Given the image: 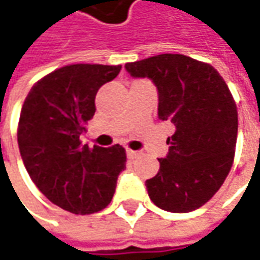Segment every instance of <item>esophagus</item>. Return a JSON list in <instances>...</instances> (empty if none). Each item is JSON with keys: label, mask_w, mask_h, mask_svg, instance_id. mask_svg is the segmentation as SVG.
Wrapping results in <instances>:
<instances>
[{"label": "esophagus", "mask_w": 260, "mask_h": 260, "mask_svg": "<svg viewBox=\"0 0 260 260\" xmlns=\"http://www.w3.org/2000/svg\"><path fill=\"white\" fill-rule=\"evenodd\" d=\"M126 156H128V159H135V157L138 156V151L128 148V150H126Z\"/></svg>", "instance_id": "esophagus-1"}]
</instances>
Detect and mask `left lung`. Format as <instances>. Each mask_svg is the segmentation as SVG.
Instances as JSON below:
<instances>
[{
	"label": "left lung",
	"mask_w": 260,
	"mask_h": 260,
	"mask_svg": "<svg viewBox=\"0 0 260 260\" xmlns=\"http://www.w3.org/2000/svg\"><path fill=\"white\" fill-rule=\"evenodd\" d=\"M134 78H148L159 92V119L175 126L157 175L145 181L151 202L174 213L207 203L231 171L238 115L228 85L213 66L182 54L126 63Z\"/></svg>",
	"instance_id": "obj_1"
}]
</instances>
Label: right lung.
Segmentation results:
<instances>
[{"label":"right lung","mask_w":260,"mask_h":260,"mask_svg":"<svg viewBox=\"0 0 260 260\" xmlns=\"http://www.w3.org/2000/svg\"><path fill=\"white\" fill-rule=\"evenodd\" d=\"M122 66L70 64L34 85L24 100L17 143L38 190L58 207L89 215L107 206L126 168L122 145H82L79 137L95 113V95Z\"/></svg>","instance_id":"right-lung-1"}]
</instances>
